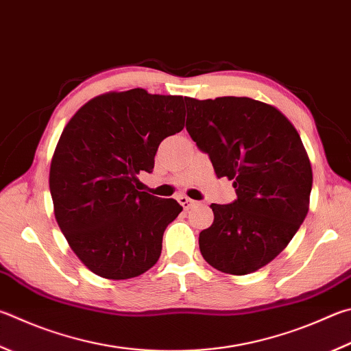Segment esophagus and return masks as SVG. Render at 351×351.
<instances>
[{"instance_id":"esophagus-1","label":"esophagus","mask_w":351,"mask_h":351,"mask_svg":"<svg viewBox=\"0 0 351 351\" xmlns=\"http://www.w3.org/2000/svg\"><path fill=\"white\" fill-rule=\"evenodd\" d=\"M178 201H180V204L181 206L184 207V210H189V208H192L195 204H196V201H193V199H190L189 196H186V195H181L180 197H178Z\"/></svg>"}]
</instances>
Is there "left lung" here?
Here are the masks:
<instances>
[{
  "label": "left lung",
  "instance_id": "obj_1",
  "mask_svg": "<svg viewBox=\"0 0 351 351\" xmlns=\"http://www.w3.org/2000/svg\"><path fill=\"white\" fill-rule=\"evenodd\" d=\"M187 132L238 199L212 204L199 250L216 270L248 275L271 263L310 207L311 164L298 130L275 106L247 97L186 98Z\"/></svg>",
  "mask_w": 351,
  "mask_h": 351
}]
</instances>
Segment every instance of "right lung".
Returning <instances> with one entry per match:
<instances>
[{"mask_svg": "<svg viewBox=\"0 0 351 351\" xmlns=\"http://www.w3.org/2000/svg\"><path fill=\"white\" fill-rule=\"evenodd\" d=\"M186 98L144 88L107 92L76 112L50 162L56 222L88 270L106 279L152 269L162 234L181 213L175 199L139 192V171L154 170L158 145L184 129Z\"/></svg>", "mask_w": 351, "mask_h": 351, "instance_id": "add662e5", "label": "right lung"}]
</instances>
